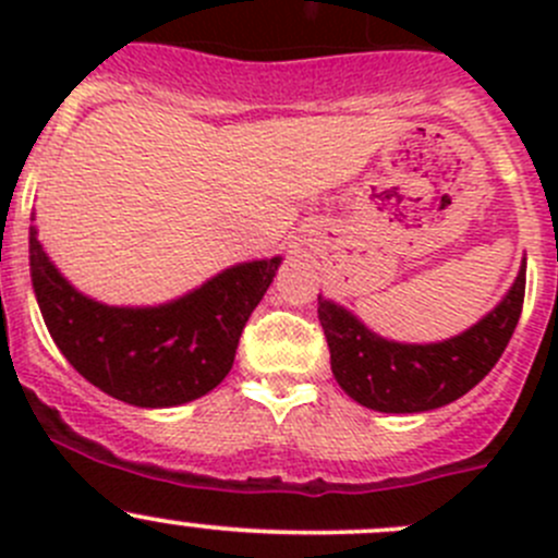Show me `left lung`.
I'll return each instance as SVG.
<instances>
[{
    "mask_svg": "<svg viewBox=\"0 0 558 558\" xmlns=\"http://www.w3.org/2000/svg\"><path fill=\"white\" fill-rule=\"evenodd\" d=\"M526 291V264L513 289L464 335L432 345L384 340L351 313L318 300L331 373L351 399L380 413H424L481 384L513 337Z\"/></svg>",
    "mask_w": 558,
    "mask_h": 558,
    "instance_id": "1",
    "label": "left lung"
}]
</instances>
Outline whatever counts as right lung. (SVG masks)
<instances>
[{
	"label": "right lung",
	"mask_w": 558,
	"mask_h": 558,
	"mask_svg": "<svg viewBox=\"0 0 558 558\" xmlns=\"http://www.w3.org/2000/svg\"><path fill=\"white\" fill-rule=\"evenodd\" d=\"M29 264L45 326L66 362L121 402L172 408L227 378L280 258L240 264L161 307H107L77 294L48 262L35 227Z\"/></svg>",
	"instance_id": "add662e5"
}]
</instances>
